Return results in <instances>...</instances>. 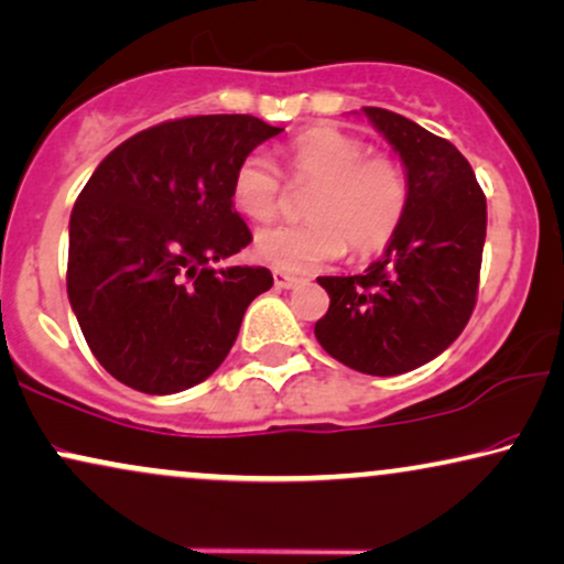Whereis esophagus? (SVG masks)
I'll return each instance as SVG.
<instances>
[{
  "label": "esophagus",
  "mask_w": 564,
  "mask_h": 564,
  "mask_svg": "<svg viewBox=\"0 0 564 564\" xmlns=\"http://www.w3.org/2000/svg\"><path fill=\"white\" fill-rule=\"evenodd\" d=\"M273 281H275V289H294V286H299V278L283 273V270H275Z\"/></svg>",
  "instance_id": "esophagus-1"
}]
</instances>
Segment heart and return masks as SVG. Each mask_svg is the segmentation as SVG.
Masks as SVG:
<instances>
[{
  "instance_id": "heart-1",
  "label": "heart",
  "mask_w": 564,
  "mask_h": 564,
  "mask_svg": "<svg viewBox=\"0 0 564 564\" xmlns=\"http://www.w3.org/2000/svg\"><path fill=\"white\" fill-rule=\"evenodd\" d=\"M286 166L304 197V224H281L254 237V258L283 273H312L354 254L380 252L401 226L409 184L398 161L369 153L367 142L335 127H312L286 145ZM231 203L241 216L265 224L281 205V180L262 153H249L234 171Z\"/></svg>"
}]
</instances>
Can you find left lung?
Listing matches in <instances>:
<instances>
[{
	"label": "left lung",
	"instance_id": "1",
	"mask_svg": "<svg viewBox=\"0 0 564 564\" xmlns=\"http://www.w3.org/2000/svg\"><path fill=\"white\" fill-rule=\"evenodd\" d=\"M361 113L401 155L409 205L365 273L317 278L330 306L315 335L340 365L393 377L440 356L471 317L487 197L453 142L388 109L365 106Z\"/></svg>",
	"mask_w": 564,
	"mask_h": 564
}]
</instances>
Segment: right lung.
Returning <instances> with one entry per match:
<instances>
[{
    "mask_svg": "<svg viewBox=\"0 0 564 564\" xmlns=\"http://www.w3.org/2000/svg\"><path fill=\"white\" fill-rule=\"evenodd\" d=\"M283 132L249 113L155 124L98 163L69 216L67 296L93 356L127 388L171 395L229 356L268 268H213L252 241L234 171Z\"/></svg>",
    "mask_w": 564,
    "mask_h": 564,
    "instance_id": "right-lung-1",
    "label": "right lung"
}]
</instances>
